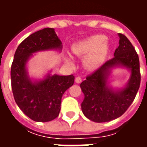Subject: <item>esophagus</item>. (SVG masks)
I'll return each mask as SVG.
<instances>
[{"instance_id":"1","label":"esophagus","mask_w":147,"mask_h":147,"mask_svg":"<svg viewBox=\"0 0 147 147\" xmlns=\"http://www.w3.org/2000/svg\"><path fill=\"white\" fill-rule=\"evenodd\" d=\"M75 81H76V83H80L81 82H82V78L80 76H78L76 78V80H75Z\"/></svg>"}]
</instances>
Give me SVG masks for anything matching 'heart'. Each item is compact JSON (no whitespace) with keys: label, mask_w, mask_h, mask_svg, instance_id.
<instances>
[{"label":"heart","mask_w":147,"mask_h":147,"mask_svg":"<svg viewBox=\"0 0 147 147\" xmlns=\"http://www.w3.org/2000/svg\"><path fill=\"white\" fill-rule=\"evenodd\" d=\"M105 38L103 35H94L77 42L72 51L78 56H86L84 64L89 69H94L101 64L104 59L106 47L104 45Z\"/></svg>","instance_id":"1"}]
</instances>
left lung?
<instances>
[{
	"instance_id": "obj_1",
	"label": "left lung",
	"mask_w": 147,
	"mask_h": 147,
	"mask_svg": "<svg viewBox=\"0 0 147 147\" xmlns=\"http://www.w3.org/2000/svg\"><path fill=\"white\" fill-rule=\"evenodd\" d=\"M119 46L114 57L87 76L80 84L84 94L81 104L83 114L97 123L108 122L122 116L129 108L139 90L141 81L139 56L128 38L119 34ZM122 65L131 69V79L125 88L114 92L107 86L108 69Z\"/></svg>"
}]
</instances>
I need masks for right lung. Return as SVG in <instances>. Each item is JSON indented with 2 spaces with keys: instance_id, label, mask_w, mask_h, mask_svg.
I'll use <instances>...</instances> for the list:
<instances>
[{
  "instance_id": "1",
  "label": "right lung",
  "mask_w": 147,
  "mask_h": 147,
  "mask_svg": "<svg viewBox=\"0 0 147 147\" xmlns=\"http://www.w3.org/2000/svg\"><path fill=\"white\" fill-rule=\"evenodd\" d=\"M62 43L53 28H44L31 34L18 46L11 67V90L19 108L31 120L48 122L54 120L61 110V98L73 85L75 76H49L38 83H32L26 71V64L34 53L61 49Z\"/></svg>"
}]
</instances>
